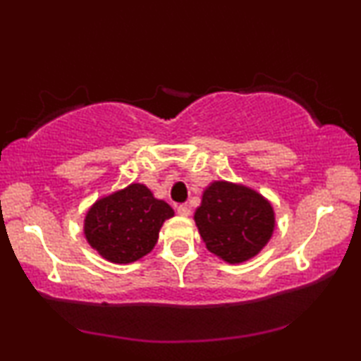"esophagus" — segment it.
Wrapping results in <instances>:
<instances>
[{
	"mask_svg": "<svg viewBox=\"0 0 361 361\" xmlns=\"http://www.w3.org/2000/svg\"><path fill=\"white\" fill-rule=\"evenodd\" d=\"M177 214H179L180 216H189L190 209L187 205H179V207H177Z\"/></svg>",
	"mask_w": 361,
	"mask_h": 361,
	"instance_id": "1",
	"label": "esophagus"
}]
</instances>
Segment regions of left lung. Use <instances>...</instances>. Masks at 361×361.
Masks as SVG:
<instances>
[{
  "label": "left lung",
  "instance_id": "1",
  "mask_svg": "<svg viewBox=\"0 0 361 361\" xmlns=\"http://www.w3.org/2000/svg\"><path fill=\"white\" fill-rule=\"evenodd\" d=\"M195 225L207 250L230 264L259 253L274 231V210L268 200L246 185L215 180L202 195Z\"/></svg>",
  "mask_w": 361,
  "mask_h": 361
}]
</instances>
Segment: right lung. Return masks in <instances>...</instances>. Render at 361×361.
Listing matches in <instances>:
<instances>
[{
    "label": "right lung",
    "mask_w": 361,
    "mask_h": 361,
    "mask_svg": "<svg viewBox=\"0 0 361 361\" xmlns=\"http://www.w3.org/2000/svg\"><path fill=\"white\" fill-rule=\"evenodd\" d=\"M174 210L142 184H131L97 200L85 215L83 233L103 258L128 264L154 248L159 230Z\"/></svg>",
    "instance_id": "right-lung-1"
}]
</instances>
